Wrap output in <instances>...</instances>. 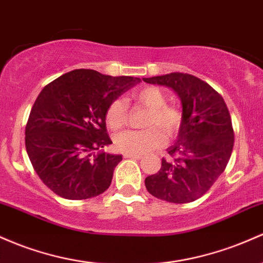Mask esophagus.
Wrapping results in <instances>:
<instances>
[{"mask_svg": "<svg viewBox=\"0 0 263 263\" xmlns=\"http://www.w3.org/2000/svg\"><path fill=\"white\" fill-rule=\"evenodd\" d=\"M123 157H125V158H134V160H141V158H142V156H140V155H131V154H125V155H123Z\"/></svg>", "mask_w": 263, "mask_h": 263, "instance_id": "esophagus-1", "label": "esophagus"}]
</instances>
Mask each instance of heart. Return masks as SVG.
Masks as SVG:
<instances>
[{"instance_id": "obj_1", "label": "heart", "mask_w": 263, "mask_h": 263, "mask_svg": "<svg viewBox=\"0 0 263 263\" xmlns=\"http://www.w3.org/2000/svg\"><path fill=\"white\" fill-rule=\"evenodd\" d=\"M132 99L142 103L149 109L147 115L146 129L141 131H127L120 132L115 136V147L117 151L122 154L143 155L152 149L157 148L163 143V134L167 137H174L180 131L182 125V112L176 106L167 105V97L162 89L155 86H146L134 91ZM127 121V106L122 99H116L109 103L106 111V123L111 129L116 131L126 125Z\"/></svg>"}]
</instances>
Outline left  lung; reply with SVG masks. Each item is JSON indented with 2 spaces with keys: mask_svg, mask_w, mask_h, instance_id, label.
I'll return each instance as SVG.
<instances>
[{
  "mask_svg": "<svg viewBox=\"0 0 263 263\" xmlns=\"http://www.w3.org/2000/svg\"><path fill=\"white\" fill-rule=\"evenodd\" d=\"M167 86L182 103L177 141L167 148L157 174L146 177L147 191L172 203L192 202L211 189L229 163L235 134L226 102L207 82L189 73L172 72L142 79Z\"/></svg>",
  "mask_w": 263,
  "mask_h": 263,
  "instance_id": "8db88e82",
  "label": "left lung"
}]
</instances>
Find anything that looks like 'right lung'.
<instances>
[{
  "label": "right lung",
  "instance_id": "right-lung-1",
  "mask_svg": "<svg viewBox=\"0 0 263 263\" xmlns=\"http://www.w3.org/2000/svg\"><path fill=\"white\" fill-rule=\"evenodd\" d=\"M140 81L80 68L43 87L31 108L25 143L34 171L51 191L86 200L108 189L122 156L102 151L112 143L106 111Z\"/></svg>",
  "mask_w": 263,
  "mask_h": 263
}]
</instances>
